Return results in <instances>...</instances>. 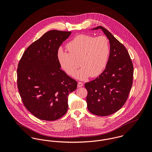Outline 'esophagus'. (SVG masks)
Here are the masks:
<instances>
[{"label": "esophagus", "mask_w": 152, "mask_h": 152, "mask_svg": "<svg viewBox=\"0 0 152 152\" xmlns=\"http://www.w3.org/2000/svg\"><path fill=\"white\" fill-rule=\"evenodd\" d=\"M84 86V84L81 82H78V87L80 88V87H82Z\"/></svg>", "instance_id": "esophagus-1"}]
</instances>
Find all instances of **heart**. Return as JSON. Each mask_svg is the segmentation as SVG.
<instances>
[{
  "instance_id": "1",
  "label": "heart",
  "mask_w": 152,
  "mask_h": 152,
  "mask_svg": "<svg viewBox=\"0 0 152 152\" xmlns=\"http://www.w3.org/2000/svg\"><path fill=\"white\" fill-rule=\"evenodd\" d=\"M66 48L69 53L60 48L57 58L62 69L69 75H73L79 66L78 60L83 67L74 77L81 80L98 76L107 66L110 47L108 40L104 36L94 37L79 34L67 44Z\"/></svg>"
}]
</instances>
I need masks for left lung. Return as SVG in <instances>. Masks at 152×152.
Masks as SVG:
<instances>
[{
  "label": "left lung",
  "mask_w": 152,
  "mask_h": 152,
  "mask_svg": "<svg viewBox=\"0 0 152 152\" xmlns=\"http://www.w3.org/2000/svg\"><path fill=\"white\" fill-rule=\"evenodd\" d=\"M110 43V54L104 71L95 80L85 84L87 108L92 114L108 116L121 108L126 102L133 83V66L125 47L102 26Z\"/></svg>",
  "instance_id": "left-lung-1"
}]
</instances>
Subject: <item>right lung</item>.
I'll return each mask as SVG.
<instances>
[{
  "instance_id": "obj_1",
  "label": "right lung",
  "mask_w": 152,
  "mask_h": 152,
  "mask_svg": "<svg viewBox=\"0 0 152 152\" xmlns=\"http://www.w3.org/2000/svg\"><path fill=\"white\" fill-rule=\"evenodd\" d=\"M71 31L53 30L30 45L17 69L18 87L23 103L34 116L56 121L67 111L68 96L77 82L60 69L57 58L60 46Z\"/></svg>"
}]
</instances>
